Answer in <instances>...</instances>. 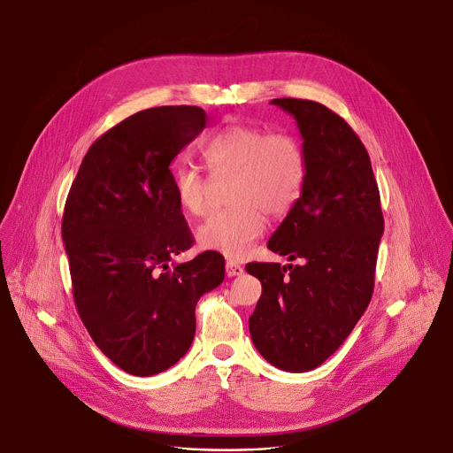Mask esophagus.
Masks as SVG:
<instances>
[{
    "label": "esophagus",
    "mask_w": 453,
    "mask_h": 453,
    "mask_svg": "<svg viewBox=\"0 0 453 453\" xmlns=\"http://www.w3.org/2000/svg\"><path fill=\"white\" fill-rule=\"evenodd\" d=\"M226 274H227L229 278H233V276H242V274H243V267H242L240 264H236V262H227V264H226Z\"/></svg>",
    "instance_id": "esophagus-1"
}]
</instances>
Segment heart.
<instances>
[{
    "instance_id": "obj_1",
    "label": "heart",
    "mask_w": 453,
    "mask_h": 453,
    "mask_svg": "<svg viewBox=\"0 0 453 453\" xmlns=\"http://www.w3.org/2000/svg\"><path fill=\"white\" fill-rule=\"evenodd\" d=\"M203 157L213 179H233L227 191L233 206L211 213L197 227V242L236 260L264 233L265 213L283 219L296 208L306 184V156L290 134L234 123L208 138ZM172 180L179 208L191 217L204 215L211 179L184 163L173 168Z\"/></svg>"
}]
</instances>
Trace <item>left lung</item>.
<instances>
[{"label":"left lung","mask_w":453,"mask_h":453,"mask_svg":"<svg viewBox=\"0 0 453 453\" xmlns=\"http://www.w3.org/2000/svg\"><path fill=\"white\" fill-rule=\"evenodd\" d=\"M271 104L296 118L308 172L299 203L267 247L303 264H247L262 281L249 332L267 362L304 372L332 357L364 315L383 215L369 154L344 118L311 100Z\"/></svg>","instance_id":"1"}]
</instances>
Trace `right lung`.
Segmentation results:
<instances>
[{
    "label": "right lung",
    "mask_w": 453,
    "mask_h": 453,
    "mask_svg": "<svg viewBox=\"0 0 453 453\" xmlns=\"http://www.w3.org/2000/svg\"><path fill=\"white\" fill-rule=\"evenodd\" d=\"M204 125L196 105L125 118L89 147L64 206L79 315L102 353L128 374L152 376L184 357L197 301L224 281V256L215 250L168 265L193 245L170 163Z\"/></svg>",
    "instance_id": "obj_1"
}]
</instances>
